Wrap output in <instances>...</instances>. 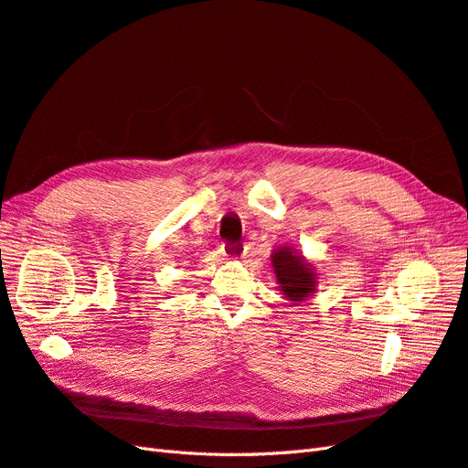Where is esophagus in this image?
<instances>
[{"label":"esophagus","mask_w":468,"mask_h":468,"mask_svg":"<svg viewBox=\"0 0 468 468\" xmlns=\"http://www.w3.org/2000/svg\"><path fill=\"white\" fill-rule=\"evenodd\" d=\"M223 252L227 257H231V259H243L245 257V247L243 245H239V243H235V245H223Z\"/></svg>","instance_id":"34e87169"}]
</instances>
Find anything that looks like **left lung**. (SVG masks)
<instances>
[{"label": "left lung", "mask_w": 468, "mask_h": 468, "mask_svg": "<svg viewBox=\"0 0 468 468\" xmlns=\"http://www.w3.org/2000/svg\"><path fill=\"white\" fill-rule=\"evenodd\" d=\"M271 264L280 292L290 303L300 305L317 292V271L300 249L282 245L272 250Z\"/></svg>", "instance_id": "left-lung-1"}]
</instances>
